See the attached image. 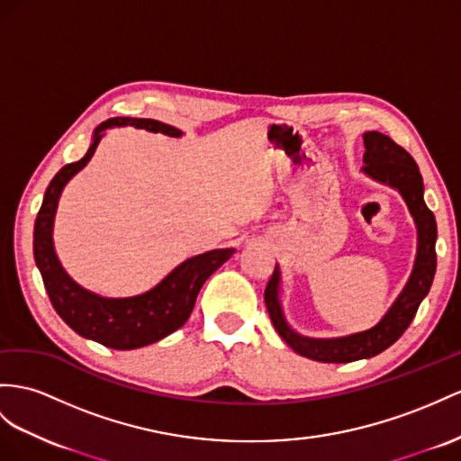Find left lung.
<instances>
[{
    "mask_svg": "<svg viewBox=\"0 0 461 461\" xmlns=\"http://www.w3.org/2000/svg\"><path fill=\"white\" fill-rule=\"evenodd\" d=\"M364 167L362 173L370 179L395 188L405 200L409 214L417 228V255L412 270L403 290L389 305V310L374 327L360 333L331 339L303 337L294 331L282 310V273L276 263L265 290V303L276 333L300 357L325 364H345L362 358H372L375 354L392 347L405 333L415 317L420 302L427 298L436 273V218L424 204V185L415 163L409 153L382 132H364Z\"/></svg>",
    "mask_w": 461,
    "mask_h": 461,
    "instance_id": "obj_1",
    "label": "left lung"
}]
</instances>
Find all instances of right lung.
<instances>
[{
	"label": "right lung",
	"mask_w": 461,
	"mask_h": 461,
	"mask_svg": "<svg viewBox=\"0 0 461 461\" xmlns=\"http://www.w3.org/2000/svg\"><path fill=\"white\" fill-rule=\"evenodd\" d=\"M134 126L148 132H161L171 138H181L179 128L151 118H109L93 132L91 146L84 158L69 163L54 175L46 188L42 206L34 221L32 251L44 288L56 313L81 337L114 350H134L171 335L183 327L191 315L200 288L208 276L228 261L235 249H212L186 258L156 286L144 294L128 298H104L84 288L66 273L54 249V218L64 186L86 167L95 153L99 141L109 128Z\"/></svg>",
	"instance_id": "add662e5"
}]
</instances>
